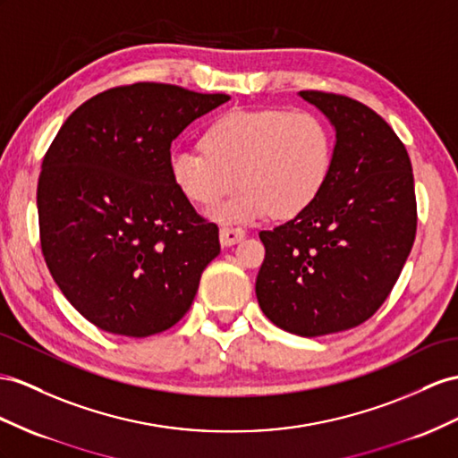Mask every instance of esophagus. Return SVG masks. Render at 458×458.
<instances>
[{"instance_id": "obj_1", "label": "esophagus", "mask_w": 458, "mask_h": 458, "mask_svg": "<svg viewBox=\"0 0 458 458\" xmlns=\"http://www.w3.org/2000/svg\"><path fill=\"white\" fill-rule=\"evenodd\" d=\"M245 238V230L243 228H236V226H222L220 228V243L225 248H230V245L238 243Z\"/></svg>"}]
</instances>
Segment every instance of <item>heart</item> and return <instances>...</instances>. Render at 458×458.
<instances>
[{
	"label": "heart",
	"mask_w": 458,
	"mask_h": 458,
	"mask_svg": "<svg viewBox=\"0 0 458 458\" xmlns=\"http://www.w3.org/2000/svg\"><path fill=\"white\" fill-rule=\"evenodd\" d=\"M203 150H174L175 187L197 205H215L236 180L228 203L210 210L220 222H243L273 210L280 218L301 213L319 195L333 164V139L321 117L280 108L230 110L201 137Z\"/></svg>",
	"instance_id": "b5f03b06"
}]
</instances>
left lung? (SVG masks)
<instances>
[{"instance_id":"obj_1","label":"left lung","mask_w":458,"mask_h":458,"mask_svg":"<svg viewBox=\"0 0 458 458\" xmlns=\"http://www.w3.org/2000/svg\"><path fill=\"white\" fill-rule=\"evenodd\" d=\"M300 97L336 133L329 178L294 218L259 232L257 301L280 329L341 333L391 294L416 238L414 175L403 140L366 104L321 90Z\"/></svg>"}]
</instances>
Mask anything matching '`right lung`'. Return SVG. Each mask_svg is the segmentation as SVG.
Returning a JSON list of instances; mask_svg holds the SVG:
<instances>
[{
  "instance_id": "obj_1",
  "label": "right lung",
  "mask_w": 458,
  "mask_h": 458,
  "mask_svg": "<svg viewBox=\"0 0 458 458\" xmlns=\"http://www.w3.org/2000/svg\"><path fill=\"white\" fill-rule=\"evenodd\" d=\"M228 100L162 83L115 87L81 104L52 140L37 190L42 253L98 329L143 338L191 308L220 253L218 226L175 187L170 147Z\"/></svg>"
}]
</instances>
